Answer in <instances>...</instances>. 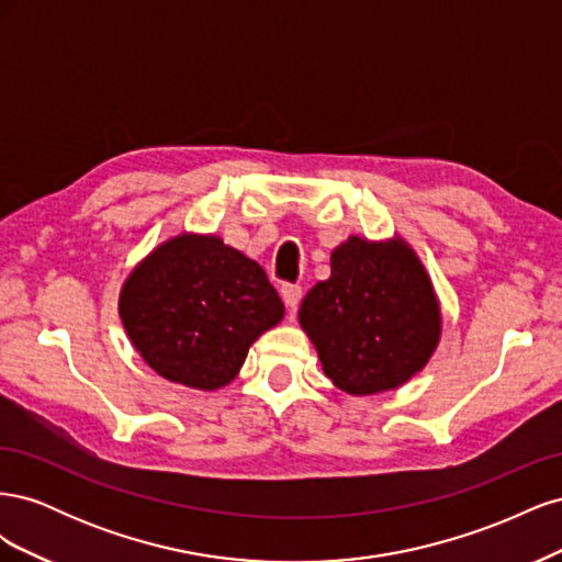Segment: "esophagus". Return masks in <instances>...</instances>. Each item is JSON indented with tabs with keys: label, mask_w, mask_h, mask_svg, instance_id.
Here are the masks:
<instances>
[{
	"label": "esophagus",
	"mask_w": 562,
	"mask_h": 562,
	"mask_svg": "<svg viewBox=\"0 0 562 562\" xmlns=\"http://www.w3.org/2000/svg\"><path fill=\"white\" fill-rule=\"evenodd\" d=\"M281 297L285 302V307L291 310V312H295L300 300H302V288L295 285V283H283L281 285Z\"/></svg>",
	"instance_id": "esophagus-1"
}]
</instances>
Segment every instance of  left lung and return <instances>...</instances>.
<instances>
[{"instance_id": "obj_1", "label": "left lung", "mask_w": 562, "mask_h": 562, "mask_svg": "<svg viewBox=\"0 0 562 562\" xmlns=\"http://www.w3.org/2000/svg\"><path fill=\"white\" fill-rule=\"evenodd\" d=\"M297 316L326 378L351 396L413 380L443 330L427 269L398 234L339 244L330 252V277L312 288Z\"/></svg>"}]
</instances>
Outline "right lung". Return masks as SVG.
<instances>
[{
    "mask_svg": "<svg viewBox=\"0 0 562 562\" xmlns=\"http://www.w3.org/2000/svg\"><path fill=\"white\" fill-rule=\"evenodd\" d=\"M265 269L215 234L180 232L133 267L119 316L133 349L168 382L227 386L250 345L283 318Z\"/></svg>",
    "mask_w": 562,
    "mask_h": 562,
    "instance_id": "add662e5",
    "label": "right lung"
}]
</instances>
